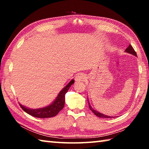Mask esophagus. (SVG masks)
<instances>
[{
	"instance_id": "esophagus-1",
	"label": "esophagus",
	"mask_w": 149,
	"mask_h": 149,
	"mask_svg": "<svg viewBox=\"0 0 149 149\" xmlns=\"http://www.w3.org/2000/svg\"><path fill=\"white\" fill-rule=\"evenodd\" d=\"M86 75L84 73H79L75 77V80L76 81H84L86 79Z\"/></svg>"
}]
</instances>
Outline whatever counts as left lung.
<instances>
[{"instance_id":"left-lung-1","label":"left lung","mask_w":149,"mask_h":149,"mask_svg":"<svg viewBox=\"0 0 149 149\" xmlns=\"http://www.w3.org/2000/svg\"><path fill=\"white\" fill-rule=\"evenodd\" d=\"M125 51L126 52H128V53L134 55V56H137V53H136V52L135 51V50L133 49V48L132 47V45H129V47H128L127 48V49H125ZM89 107L90 110H91L92 112H93V113H94V114H95L96 116H98V117H99V118H112L111 116H109L104 115V114H101V113H100V112H97V111L95 110L91 107V105H90L89 103Z\"/></svg>"}]
</instances>
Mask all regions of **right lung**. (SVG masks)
Masks as SVG:
<instances>
[{
    "instance_id": "1",
    "label": "right lung",
    "mask_w": 149,
    "mask_h": 149,
    "mask_svg": "<svg viewBox=\"0 0 149 149\" xmlns=\"http://www.w3.org/2000/svg\"><path fill=\"white\" fill-rule=\"evenodd\" d=\"M74 83V79L70 81L69 84L59 93L54 101L48 107L38 108V109H31V108H26L19 104L20 107L27 114L33 117L39 118H48L55 116L64 108L65 104V95Z\"/></svg>"
}]
</instances>
